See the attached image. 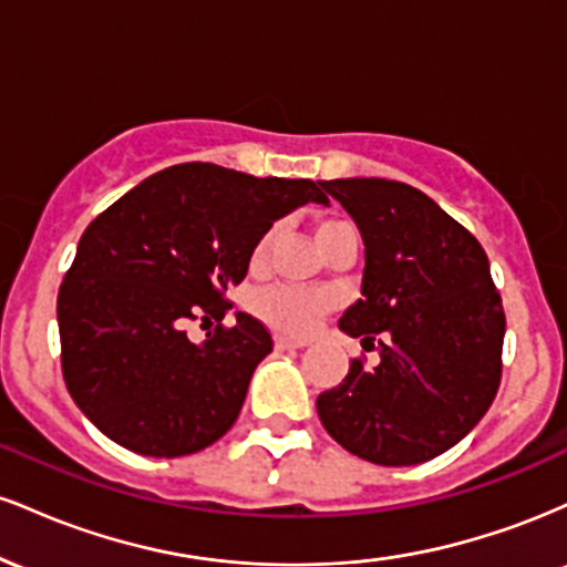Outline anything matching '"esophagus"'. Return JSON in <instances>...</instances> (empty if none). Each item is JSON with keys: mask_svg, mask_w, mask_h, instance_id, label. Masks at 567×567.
I'll use <instances>...</instances> for the list:
<instances>
[{"mask_svg": "<svg viewBox=\"0 0 567 567\" xmlns=\"http://www.w3.org/2000/svg\"><path fill=\"white\" fill-rule=\"evenodd\" d=\"M306 343L303 338H290V336H275V349L277 351H288V349H303Z\"/></svg>", "mask_w": 567, "mask_h": 567, "instance_id": "34e87169", "label": "esophagus"}]
</instances>
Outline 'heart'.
I'll return each instance as SVG.
<instances>
[{"mask_svg": "<svg viewBox=\"0 0 567 567\" xmlns=\"http://www.w3.org/2000/svg\"><path fill=\"white\" fill-rule=\"evenodd\" d=\"M277 229H266L261 237L256 239L252 245L250 264L252 271H261L266 264H269V252L271 245H275ZM347 237H357L354 226L343 218H320L315 224V239L322 250H328L330 245L338 243V239ZM252 311H256L261 320L269 324H275L277 330L282 333H309L317 322L322 320L324 315L333 306V296L328 290L320 288H303V285H288V282H277L269 285V288H261L258 292H252L250 298Z\"/></svg>", "mask_w": 567, "mask_h": 567, "instance_id": "heart-1", "label": "heart"}]
</instances>
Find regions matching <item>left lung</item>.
I'll return each mask as SVG.
<instances>
[{
	"mask_svg": "<svg viewBox=\"0 0 567 567\" xmlns=\"http://www.w3.org/2000/svg\"><path fill=\"white\" fill-rule=\"evenodd\" d=\"M365 243L362 298L338 328L379 349L317 396L338 445L379 466L424 464L477 426L501 383L506 317L483 245L419 188L322 181Z\"/></svg>",
	"mask_w": 567,
	"mask_h": 567,
	"instance_id": "obj_1",
	"label": "left lung"
}]
</instances>
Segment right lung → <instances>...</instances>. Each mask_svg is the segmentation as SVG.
Instances as JSON below:
<instances>
[{"mask_svg": "<svg viewBox=\"0 0 567 567\" xmlns=\"http://www.w3.org/2000/svg\"><path fill=\"white\" fill-rule=\"evenodd\" d=\"M322 181L256 178L186 162L130 188L87 226L58 292L69 394L116 445L154 458L197 453L224 437L252 370L275 341L239 311L234 285L261 234ZM213 319L202 348L185 324Z\"/></svg>", "mask_w": 567, "mask_h": 567, "instance_id": "right-lung-1", "label": "right lung"}]
</instances>
